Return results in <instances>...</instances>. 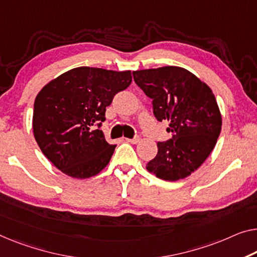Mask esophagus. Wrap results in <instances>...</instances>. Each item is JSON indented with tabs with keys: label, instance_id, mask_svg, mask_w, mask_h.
I'll return each mask as SVG.
<instances>
[{
	"label": "esophagus",
	"instance_id": "esophagus-1",
	"mask_svg": "<svg viewBox=\"0 0 257 257\" xmlns=\"http://www.w3.org/2000/svg\"><path fill=\"white\" fill-rule=\"evenodd\" d=\"M125 141L129 142V143L136 144V143H139V142H140V137L139 136H135V137H133V139H125Z\"/></svg>",
	"mask_w": 257,
	"mask_h": 257
}]
</instances>
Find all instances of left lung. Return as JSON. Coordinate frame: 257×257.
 Wrapping results in <instances>:
<instances>
[{
  "label": "left lung",
  "instance_id": "8db88e82",
  "mask_svg": "<svg viewBox=\"0 0 257 257\" xmlns=\"http://www.w3.org/2000/svg\"><path fill=\"white\" fill-rule=\"evenodd\" d=\"M134 80L152 100L158 121L168 122L173 136L158 142V153L147 164L157 178H187L208 158L221 130V115L210 87L186 69L167 66L133 71Z\"/></svg>",
  "mask_w": 257,
  "mask_h": 257
}]
</instances>
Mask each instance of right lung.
<instances>
[{
  "instance_id": "obj_1",
  "label": "right lung",
  "mask_w": 257,
  "mask_h": 257,
  "mask_svg": "<svg viewBox=\"0 0 257 257\" xmlns=\"http://www.w3.org/2000/svg\"><path fill=\"white\" fill-rule=\"evenodd\" d=\"M130 84L129 70L79 67L43 87L34 101L33 134L53 165L76 179L104 170L116 147L100 130L106 107Z\"/></svg>"
}]
</instances>
